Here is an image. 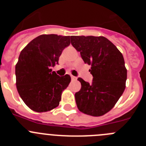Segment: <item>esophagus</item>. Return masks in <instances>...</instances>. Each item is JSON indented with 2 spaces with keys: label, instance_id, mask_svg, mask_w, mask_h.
I'll list each match as a JSON object with an SVG mask.
<instances>
[{
  "label": "esophagus",
  "instance_id": "34e87169",
  "mask_svg": "<svg viewBox=\"0 0 146 146\" xmlns=\"http://www.w3.org/2000/svg\"><path fill=\"white\" fill-rule=\"evenodd\" d=\"M71 78H72V80H77V77L73 75H71Z\"/></svg>",
  "mask_w": 146,
  "mask_h": 146
}]
</instances>
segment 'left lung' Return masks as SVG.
<instances>
[{
  "instance_id": "obj_1",
  "label": "left lung",
  "mask_w": 146,
  "mask_h": 146,
  "mask_svg": "<svg viewBox=\"0 0 146 146\" xmlns=\"http://www.w3.org/2000/svg\"><path fill=\"white\" fill-rule=\"evenodd\" d=\"M71 44L80 52L85 64L91 65V83L79 77L81 88L75 93L80 111L101 116L116 104L126 87L124 59L115 46L104 36H72Z\"/></svg>"
}]
</instances>
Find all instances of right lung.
Here are the masks:
<instances>
[{
  "instance_id": "obj_1",
  "label": "right lung",
  "mask_w": 146,
  "mask_h": 146,
  "mask_svg": "<svg viewBox=\"0 0 146 146\" xmlns=\"http://www.w3.org/2000/svg\"><path fill=\"white\" fill-rule=\"evenodd\" d=\"M69 44V36L44 34L32 40L20 52L15 66L17 89L33 111H50L58 106L71 77L69 74L60 77L51 68L58 64L63 50Z\"/></svg>"
}]
</instances>
